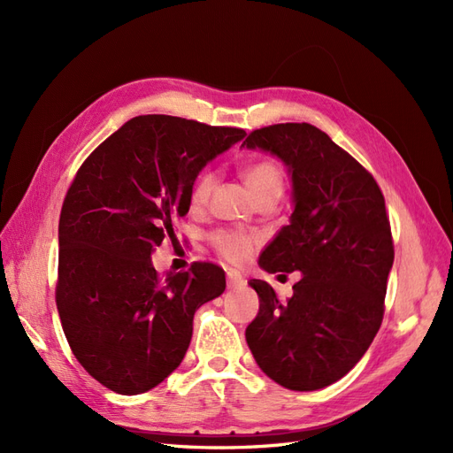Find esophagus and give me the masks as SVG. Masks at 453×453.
<instances>
[{"instance_id":"34e87169","label":"esophagus","mask_w":453,"mask_h":453,"mask_svg":"<svg viewBox=\"0 0 453 453\" xmlns=\"http://www.w3.org/2000/svg\"><path fill=\"white\" fill-rule=\"evenodd\" d=\"M226 285H228V289H242V287L245 285V280L242 278L240 272L228 270L226 272Z\"/></svg>"}]
</instances>
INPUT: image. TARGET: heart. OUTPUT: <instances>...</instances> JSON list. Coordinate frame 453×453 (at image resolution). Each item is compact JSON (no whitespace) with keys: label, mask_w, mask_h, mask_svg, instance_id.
<instances>
[{"label":"heart","mask_w":453,"mask_h":453,"mask_svg":"<svg viewBox=\"0 0 453 453\" xmlns=\"http://www.w3.org/2000/svg\"><path fill=\"white\" fill-rule=\"evenodd\" d=\"M242 180L251 193L253 200H260L263 196L268 195H280L283 193V175L278 170L276 164H272L268 160H260L251 164L250 168H245L242 173ZM213 187V177L211 173H203L193 193V202L195 203H203L210 196V190ZM213 243L217 251L221 253L230 263H242L250 257L253 242L248 236L234 234V232H217L213 234Z\"/></svg>","instance_id":"1"}]
</instances>
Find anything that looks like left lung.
<instances>
[{"label": "left lung", "mask_w": 453, "mask_h": 453, "mask_svg": "<svg viewBox=\"0 0 453 453\" xmlns=\"http://www.w3.org/2000/svg\"><path fill=\"white\" fill-rule=\"evenodd\" d=\"M242 147L280 158L293 185L289 225L258 266L303 273L287 300L270 283L250 281L260 304L245 340L268 378L318 391L361 361L381 325L395 257L386 200L374 177L308 122L255 130Z\"/></svg>", "instance_id": "left-lung-1"}]
</instances>
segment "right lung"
Listing matches in <instances>:
<instances>
[{"instance_id": "right-lung-1", "label": "right lung", "mask_w": 453, "mask_h": 453, "mask_svg": "<svg viewBox=\"0 0 453 453\" xmlns=\"http://www.w3.org/2000/svg\"><path fill=\"white\" fill-rule=\"evenodd\" d=\"M240 128L170 115L125 122L79 168L58 225L57 306L77 361L120 395L157 388L181 365L195 311L225 272L195 263L160 278L150 255L185 217L198 173Z\"/></svg>"}]
</instances>
